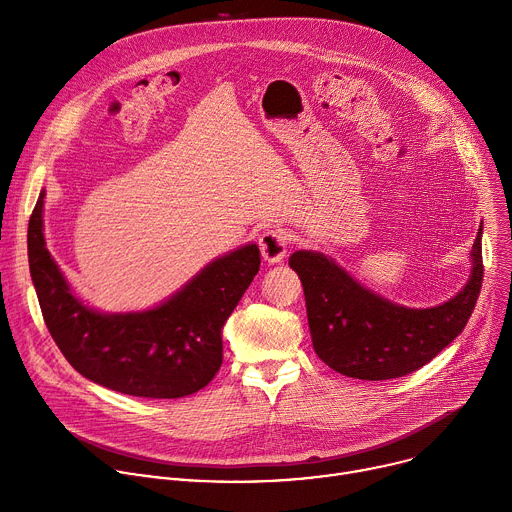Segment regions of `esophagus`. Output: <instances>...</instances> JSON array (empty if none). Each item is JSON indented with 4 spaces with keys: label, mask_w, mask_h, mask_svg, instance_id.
I'll return each mask as SVG.
<instances>
[{
    "label": "esophagus",
    "mask_w": 512,
    "mask_h": 512,
    "mask_svg": "<svg viewBox=\"0 0 512 512\" xmlns=\"http://www.w3.org/2000/svg\"><path fill=\"white\" fill-rule=\"evenodd\" d=\"M287 245H289L287 235L277 231V229L265 231L259 237V249H261V255L267 263H279L287 253Z\"/></svg>",
    "instance_id": "obj_1"
}]
</instances>
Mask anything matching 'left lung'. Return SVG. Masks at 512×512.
<instances>
[{"label": "left lung", "mask_w": 512, "mask_h": 512, "mask_svg": "<svg viewBox=\"0 0 512 512\" xmlns=\"http://www.w3.org/2000/svg\"><path fill=\"white\" fill-rule=\"evenodd\" d=\"M470 255L472 273L464 289L440 306L417 310L377 296L318 251H296L289 267L304 285L316 354L336 373L362 381L397 379L421 369L474 312L484 277L482 227Z\"/></svg>", "instance_id": "left-lung-1"}]
</instances>
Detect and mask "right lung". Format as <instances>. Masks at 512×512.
<instances>
[{
  "label": "right lung",
  "mask_w": 512,
  "mask_h": 512,
  "mask_svg": "<svg viewBox=\"0 0 512 512\" xmlns=\"http://www.w3.org/2000/svg\"><path fill=\"white\" fill-rule=\"evenodd\" d=\"M44 190L30 216L28 259L40 310L64 358L111 391L178 399L206 387L223 364V326L259 271L255 243L208 263L164 304L103 314L83 304L44 243Z\"/></svg>",
  "instance_id": "right-lung-1"
}]
</instances>
